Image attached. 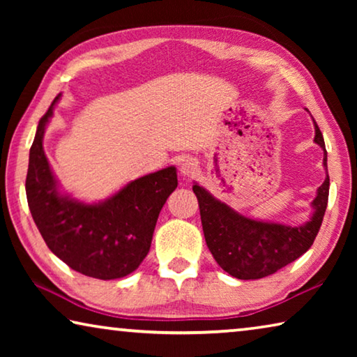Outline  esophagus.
<instances>
[{"label":"esophagus","mask_w":357,"mask_h":357,"mask_svg":"<svg viewBox=\"0 0 357 357\" xmlns=\"http://www.w3.org/2000/svg\"><path fill=\"white\" fill-rule=\"evenodd\" d=\"M198 170H200V165H198L197 159H185L183 164H181V174L183 176H187V178H193L195 174L198 173Z\"/></svg>","instance_id":"1"}]
</instances>
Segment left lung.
I'll return each instance as SVG.
<instances>
[{
	"label": "left lung",
	"instance_id": "1",
	"mask_svg": "<svg viewBox=\"0 0 357 357\" xmlns=\"http://www.w3.org/2000/svg\"><path fill=\"white\" fill-rule=\"evenodd\" d=\"M315 124V143L324 151L323 165L328 170L324 138ZM200 204V215L208 249L220 268L241 280L263 279L293 263L310 249L328 208L329 176L318 187L313 214L301 227L259 222L241 215L198 184L192 187Z\"/></svg>",
	"mask_w": 357,
	"mask_h": 357
}]
</instances>
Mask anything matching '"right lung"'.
<instances>
[{
  "label": "right lung",
  "instance_id": "obj_1",
  "mask_svg": "<svg viewBox=\"0 0 357 357\" xmlns=\"http://www.w3.org/2000/svg\"><path fill=\"white\" fill-rule=\"evenodd\" d=\"M59 96L40 118L29 149L25 184L29 211L48 249L69 268L100 280L121 279L148 255L157 217L178 187L176 168L132 181L100 203L61 195L42 146Z\"/></svg>",
  "mask_w": 357,
  "mask_h": 357
}]
</instances>
